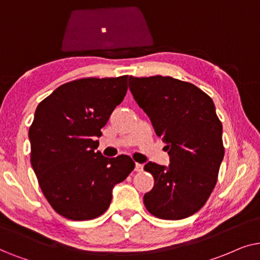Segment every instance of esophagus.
I'll use <instances>...</instances> for the list:
<instances>
[{
    "label": "esophagus",
    "mask_w": 260,
    "mask_h": 260,
    "mask_svg": "<svg viewBox=\"0 0 260 260\" xmlns=\"http://www.w3.org/2000/svg\"><path fill=\"white\" fill-rule=\"evenodd\" d=\"M144 170V165L143 164H139V162H137L136 164V171L137 172H141Z\"/></svg>",
    "instance_id": "1"
}]
</instances>
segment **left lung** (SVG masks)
<instances>
[{"mask_svg":"<svg viewBox=\"0 0 260 260\" xmlns=\"http://www.w3.org/2000/svg\"><path fill=\"white\" fill-rule=\"evenodd\" d=\"M129 90L170 157L169 166L145 165L154 185L144 205L159 219H185L209 199L223 159L222 124L213 100L191 83L169 76H131Z\"/></svg>","mask_w":260,"mask_h":260,"instance_id":"1","label":"left lung"}]
</instances>
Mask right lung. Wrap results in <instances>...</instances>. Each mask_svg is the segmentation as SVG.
<instances>
[{
	"label": "right lung",
	"mask_w": 260,
	"mask_h": 260,
	"mask_svg": "<svg viewBox=\"0 0 260 260\" xmlns=\"http://www.w3.org/2000/svg\"><path fill=\"white\" fill-rule=\"evenodd\" d=\"M128 76L60 85L37 107L29 127L30 164L55 212L75 221L108 209L113 188L133 171L128 155L103 157L96 138L127 92Z\"/></svg>",
	"instance_id": "add662e5"
}]
</instances>
